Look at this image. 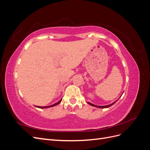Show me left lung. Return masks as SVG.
<instances>
[{
	"mask_svg": "<svg viewBox=\"0 0 150 150\" xmlns=\"http://www.w3.org/2000/svg\"><path fill=\"white\" fill-rule=\"evenodd\" d=\"M122 96V95H121ZM120 96V97H121ZM116 101H115V102H114V103H112V104H109V105H106V106H96V105H94V104H91V103H88L89 104H90V105H91V106H94V107H96V108H109V107H110L111 106H112V104H114L115 103H116Z\"/></svg>",
	"mask_w": 150,
	"mask_h": 150,
	"instance_id": "obj_1",
	"label": "left lung"
}]
</instances>
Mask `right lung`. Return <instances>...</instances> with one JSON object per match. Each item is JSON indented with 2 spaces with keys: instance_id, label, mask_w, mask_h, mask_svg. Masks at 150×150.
Here are the masks:
<instances>
[{
  "instance_id": "add662e5",
  "label": "right lung",
  "mask_w": 150,
  "mask_h": 150,
  "mask_svg": "<svg viewBox=\"0 0 150 150\" xmlns=\"http://www.w3.org/2000/svg\"><path fill=\"white\" fill-rule=\"evenodd\" d=\"M61 101H62V99H61L60 101H59L57 103L54 104H52V105H51V106H36V107L39 108H51V107H52V106H54L57 105V104H59Z\"/></svg>"
}]
</instances>
